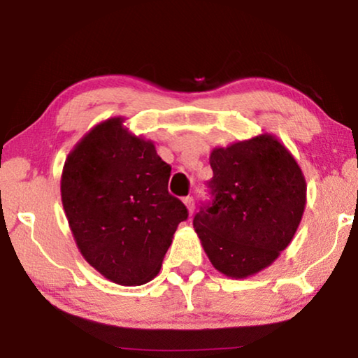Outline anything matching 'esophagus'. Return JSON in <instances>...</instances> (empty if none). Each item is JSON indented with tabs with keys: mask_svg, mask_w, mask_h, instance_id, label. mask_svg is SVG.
<instances>
[{
	"mask_svg": "<svg viewBox=\"0 0 358 358\" xmlns=\"http://www.w3.org/2000/svg\"><path fill=\"white\" fill-rule=\"evenodd\" d=\"M183 203L186 205V208H187V213L192 215V211H194V199H192V197H189V196H187V197H185V199H183Z\"/></svg>",
	"mask_w": 358,
	"mask_h": 358,
	"instance_id": "1",
	"label": "esophagus"
}]
</instances>
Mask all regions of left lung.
Here are the masks:
<instances>
[{
	"mask_svg": "<svg viewBox=\"0 0 358 358\" xmlns=\"http://www.w3.org/2000/svg\"><path fill=\"white\" fill-rule=\"evenodd\" d=\"M210 166L213 202L194 216V230L220 273L245 280L292 241L306 207L305 175L268 132L213 148Z\"/></svg>",
	"mask_w": 358,
	"mask_h": 358,
	"instance_id": "1",
	"label": "left lung"
}]
</instances>
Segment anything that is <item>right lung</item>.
I'll return each mask as SVG.
<instances>
[{"instance_id":"add662e5","label":"right lung","mask_w":358,"mask_h":358,"mask_svg":"<svg viewBox=\"0 0 358 358\" xmlns=\"http://www.w3.org/2000/svg\"><path fill=\"white\" fill-rule=\"evenodd\" d=\"M124 120L101 121L69 151L62 202L83 259L108 281L141 286L159 273L187 210L167 191L171 166Z\"/></svg>"}]
</instances>
